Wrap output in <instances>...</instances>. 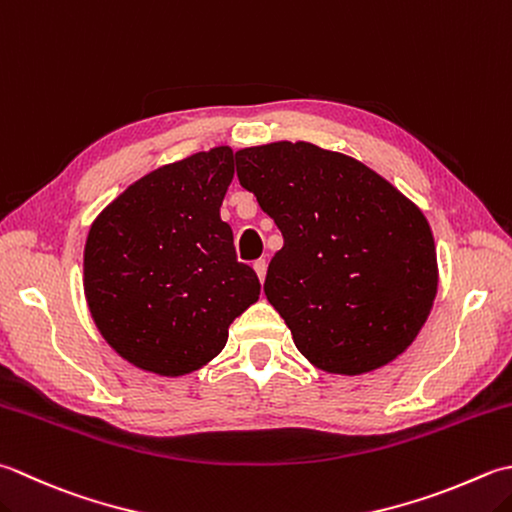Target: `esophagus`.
<instances>
[{"label": "esophagus", "instance_id": "obj_1", "mask_svg": "<svg viewBox=\"0 0 512 512\" xmlns=\"http://www.w3.org/2000/svg\"><path fill=\"white\" fill-rule=\"evenodd\" d=\"M253 268H255V273H257V277H259V282H264V279H266V268H268V264L264 262V259H257V262L253 264Z\"/></svg>", "mask_w": 512, "mask_h": 512}]
</instances>
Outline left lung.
I'll list each match as a JSON object with an SVG mask.
<instances>
[{
  "label": "left lung",
  "instance_id": "left-lung-1",
  "mask_svg": "<svg viewBox=\"0 0 512 512\" xmlns=\"http://www.w3.org/2000/svg\"><path fill=\"white\" fill-rule=\"evenodd\" d=\"M235 157L239 184L284 237L264 293L299 353L348 377L402 355L439 282L419 206L373 168L310 142L250 146Z\"/></svg>",
  "mask_w": 512,
  "mask_h": 512
}]
</instances>
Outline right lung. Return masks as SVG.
Wrapping results in <instances>:
<instances>
[{"instance_id":"obj_1","label":"right lung","mask_w":512,"mask_h":512,"mask_svg":"<svg viewBox=\"0 0 512 512\" xmlns=\"http://www.w3.org/2000/svg\"><path fill=\"white\" fill-rule=\"evenodd\" d=\"M230 146L137 179L95 217L84 295L99 333L137 368L182 377L215 359L228 326L259 299L219 206L233 182Z\"/></svg>"}]
</instances>
